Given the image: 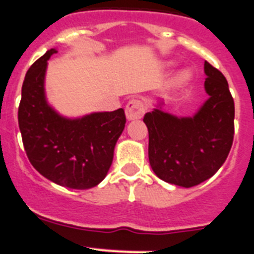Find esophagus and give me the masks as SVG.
I'll return each instance as SVG.
<instances>
[{
    "label": "esophagus",
    "mask_w": 254,
    "mask_h": 254,
    "mask_svg": "<svg viewBox=\"0 0 254 254\" xmlns=\"http://www.w3.org/2000/svg\"><path fill=\"white\" fill-rule=\"evenodd\" d=\"M144 113H145V105H144V102L141 100L131 99L127 102V109H125L127 120H138V119H141Z\"/></svg>",
    "instance_id": "obj_1"
}]
</instances>
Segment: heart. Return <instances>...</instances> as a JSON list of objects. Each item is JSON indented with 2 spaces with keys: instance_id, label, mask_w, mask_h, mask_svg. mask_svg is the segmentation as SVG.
Masks as SVG:
<instances>
[{
  "instance_id": "b5f03b06",
  "label": "heart",
  "mask_w": 254,
  "mask_h": 254,
  "mask_svg": "<svg viewBox=\"0 0 254 254\" xmlns=\"http://www.w3.org/2000/svg\"><path fill=\"white\" fill-rule=\"evenodd\" d=\"M191 78H192V72L190 69H182L176 73V76L172 78V84L177 86V87L185 86L191 81Z\"/></svg>"
}]
</instances>
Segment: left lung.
Returning a JSON list of instances; mask_svg holds the SVG:
<instances>
[{"instance_id":"left-lung-1","label":"left lung","mask_w":254,"mask_h":254,"mask_svg":"<svg viewBox=\"0 0 254 254\" xmlns=\"http://www.w3.org/2000/svg\"><path fill=\"white\" fill-rule=\"evenodd\" d=\"M209 99L193 116L177 118L158 101L144 115L149 132L148 155L153 172L168 184L192 187L223 166L234 138V100L223 73L205 62Z\"/></svg>"}]
</instances>
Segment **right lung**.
<instances>
[{"label":"right lung","mask_w":254,"mask_h":254,"mask_svg":"<svg viewBox=\"0 0 254 254\" xmlns=\"http://www.w3.org/2000/svg\"><path fill=\"white\" fill-rule=\"evenodd\" d=\"M56 49L29 68L21 90L19 127L27 158L40 175L61 186L95 187L106 177L125 127L123 109L69 119L47 101L45 72Z\"/></svg>","instance_id":"right-lung-1"}]
</instances>
